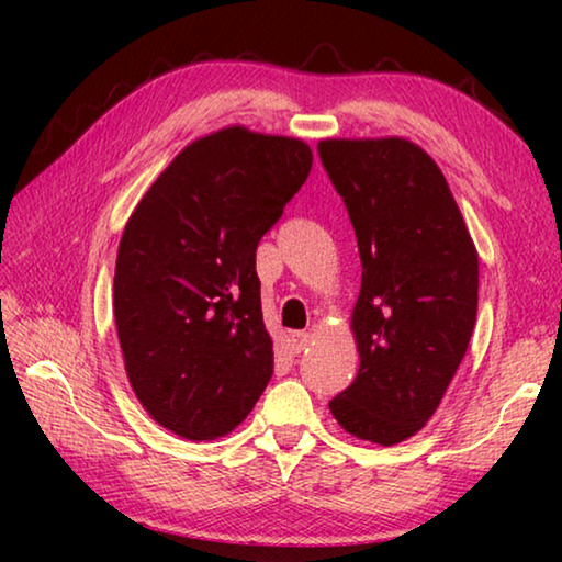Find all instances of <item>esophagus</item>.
I'll return each instance as SVG.
<instances>
[{"instance_id": "34e87169", "label": "esophagus", "mask_w": 562, "mask_h": 562, "mask_svg": "<svg viewBox=\"0 0 562 562\" xmlns=\"http://www.w3.org/2000/svg\"><path fill=\"white\" fill-rule=\"evenodd\" d=\"M288 341H290V349L294 351V355H300V351L310 345V331H292Z\"/></svg>"}]
</instances>
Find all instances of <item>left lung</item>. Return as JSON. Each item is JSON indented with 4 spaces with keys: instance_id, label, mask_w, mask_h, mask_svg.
Returning a JSON list of instances; mask_svg holds the SVG:
<instances>
[{
    "instance_id": "8db88e82",
    "label": "left lung",
    "mask_w": 562,
    "mask_h": 562,
    "mask_svg": "<svg viewBox=\"0 0 562 562\" xmlns=\"http://www.w3.org/2000/svg\"><path fill=\"white\" fill-rule=\"evenodd\" d=\"M317 150L361 258L359 372L329 412L357 439L394 446L424 429L469 349L479 252L439 166L412 140L327 138Z\"/></svg>"
}]
</instances>
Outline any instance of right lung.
Listing matches in <instances>:
<instances>
[{"mask_svg":"<svg viewBox=\"0 0 562 562\" xmlns=\"http://www.w3.org/2000/svg\"><path fill=\"white\" fill-rule=\"evenodd\" d=\"M310 170L304 140L227 126L180 150L131 213L113 317L131 389L164 429L217 439L268 386L255 250Z\"/></svg>","mask_w":562,"mask_h":562,"instance_id":"1","label":"right lung"}]
</instances>
